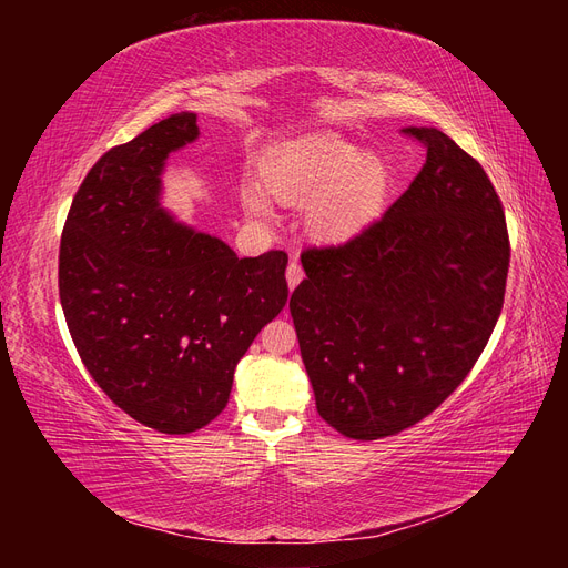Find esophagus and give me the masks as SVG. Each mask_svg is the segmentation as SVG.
<instances>
[{"mask_svg":"<svg viewBox=\"0 0 568 568\" xmlns=\"http://www.w3.org/2000/svg\"><path fill=\"white\" fill-rule=\"evenodd\" d=\"M301 280H303V267H301V263L296 261H291L288 263V267H286V282H288V288H296L298 284H301Z\"/></svg>","mask_w":568,"mask_h":568,"instance_id":"1","label":"esophagus"}]
</instances>
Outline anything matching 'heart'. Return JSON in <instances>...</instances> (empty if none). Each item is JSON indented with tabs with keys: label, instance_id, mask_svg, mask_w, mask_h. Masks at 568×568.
<instances>
[{
	"label": "heart",
	"instance_id": "b5f03b06",
	"mask_svg": "<svg viewBox=\"0 0 568 568\" xmlns=\"http://www.w3.org/2000/svg\"><path fill=\"white\" fill-rule=\"evenodd\" d=\"M267 192L291 205H307V227L324 242H346L369 227L386 209L393 175L390 165L374 151L343 142L338 136H317L284 149L267 165ZM246 211L267 217V199L248 189Z\"/></svg>",
	"mask_w": 568,
	"mask_h": 568
}]
</instances>
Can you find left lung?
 <instances>
[{
  "label": "left lung",
  "instance_id": "8db88e82",
  "mask_svg": "<svg viewBox=\"0 0 568 568\" xmlns=\"http://www.w3.org/2000/svg\"><path fill=\"white\" fill-rule=\"evenodd\" d=\"M407 192L363 234L301 255L288 301L320 417L338 434H400L471 372L500 317L509 236L486 170L436 128Z\"/></svg>",
  "mask_w": 568,
  "mask_h": 568
}]
</instances>
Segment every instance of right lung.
Listing matches in <instances>:
<instances>
[{
    "mask_svg": "<svg viewBox=\"0 0 568 568\" xmlns=\"http://www.w3.org/2000/svg\"><path fill=\"white\" fill-rule=\"evenodd\" d=\"M196 136V113H175L106 151L59 251L61 307L84 367L132 419L170 436L225 409L236 363L288 298L284 251L239 257L161 209L165 161Z\"/></svg>",
    "mask_w": 568,
    "mask_h": 568,
    "instance_id": "add662e5",
    "label": "right lung"
}]
</instances>
